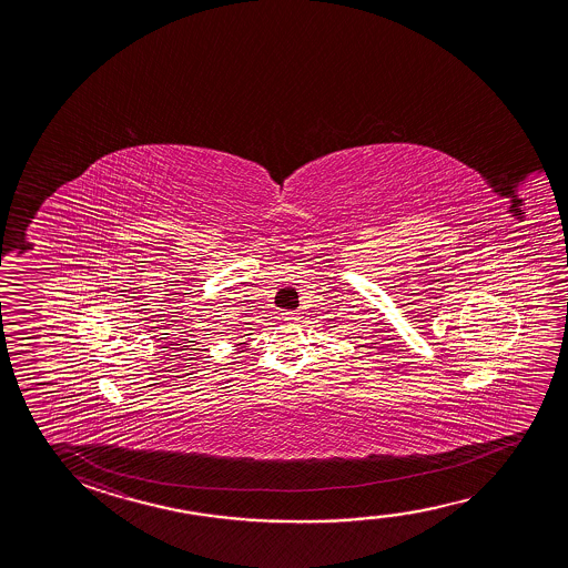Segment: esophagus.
<instances>
[{
    "label": "esophagus",
    "mask_w": 568,
    "mask_h": 568,
    "mask_svg": "<svg viewBox=\"0 0 568 568\" xmlns=\"http://www.w3.org/2000/svg\"><path fill=\"white\" fill-rule=\"evenodd\" d=\"M281 316H283V321H287V323H298V321H301V313H297V311H285Z\"/></svg>",
    "instance_id": "34e87169"
}]
</instances>
